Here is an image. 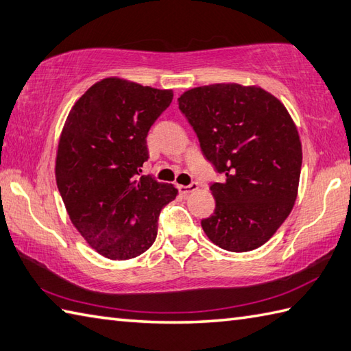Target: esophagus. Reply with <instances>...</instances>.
Instances as JSON below:
<instances>
[{
  "mask_svg": "<svg viewBox=\"0 0 351 351\" xmlns=\"http://www.w3.org/2000/svg\"><path fill=\"white\" fill-rule=\"evenodd\" d=\"M177 188H178V192L183 193V195H188V193H191L192 191H195V189L198 188V183H197V182H192V183H191V184H188V186L178 184Z\"/></svg>",
  "mask_w": 351,
  "mask_h": 351,
  "instance_id": "34e87169",
  "label": "esophagus"
}]
</instances>
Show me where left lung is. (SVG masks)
Here are the masks:
<instances>
[{
  "mask_svg": "<svg viewBox=\"0 0 351 351\" xmlns=\"http://www.w3.org/2000/svg\"><path fill=\"white\" fill-rule=\"evenodd\" d=\"M178 110L198 136L221 182L201 227L215 245L246 252L275 234L298 197L302 145L285 106L270 93L239 84L197 87L178 97Z\"/></svg>",
  "mask_w": 351,
  "mask_h": 351,
  "instance_id": "obj_1",
  "label": "left lung"
}]
</instances>
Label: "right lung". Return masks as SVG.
<instances>
[{
  "label": "right lung",
  "mask_w": 351,
  "mask_h": 351,
  "mask_svg": "<svg viewBox=\"0 0 351 351\" xmlns=\"http://www.w3.org/2000/svg\"><path fill=\"white\" fill-rule=\"evenodd\" d=\"M173 91L117 77L93 85L70 111L57 152L56 176L70 221L111 260L145 252L158 236L173 184L139 177L149 160L147 135L173 102Z\"/></svg>",
  "instance_id": "obj_1"
}]
</instances>
